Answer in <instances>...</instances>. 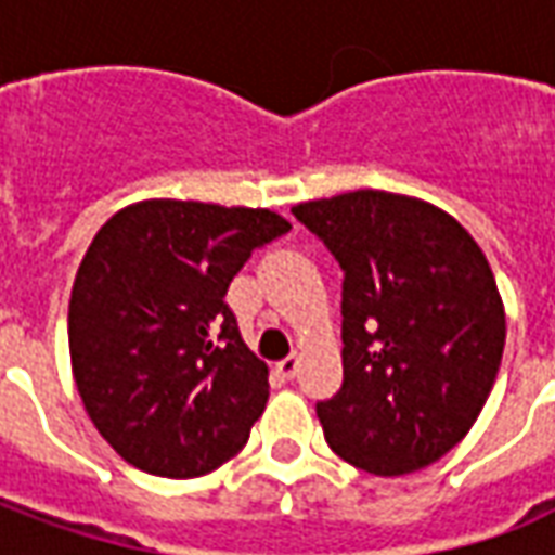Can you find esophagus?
Here are the masks:
<instances>
[{
  "label": "esophagus",
  "instance_id": "obj_1",
  "mask_svg": "<svg viewBox=\"0 0 555 555\" xmlns=\"http://www.w3.org/2000/svg\"><path fill=\"white\" fill-rule=\"evenodd\" d=\"M297 365H300V360H297V353H291V357H285V360L279 362L276 372L285 377V380H291L294 374H297Z\"/></svg>",
  "mask_w": 555,
  "mask_h": 555
}]
</instances>
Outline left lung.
I'll return each instance as SVG.
<instances>
[{
  "label": "left lung",
  "mask_w": 555,
  "mask_h": 555,
  "mask_svg": "<svg viewBox=\"0 0 555 555\" xmlns=\"http://www.w3.org/2000/svg\"><path fill=\"white\" fill-rule=\"evenodd\" d=\"M345 270V384L318 404L330 449L372 476H408L464 440L488 401L505 306L473 234L386 190L291 207Z\"/></svg>",
  "instance_id": "8db88e82"
}]
</instances>
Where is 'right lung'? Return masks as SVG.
Returning a JSON list of instances; mask_svg holds the SVG:
<instances>
[{"instance_id":"1","label":"right lung","mask_w":555,"mask_h":555,"mask_svg":"<svg viewBox=\"0 0 555 555\" xmlns=\"http://www.w3.org/2000/svg\"><path fill=\"white\" fill-rule=\"evenodd\" d=\"M285 231L288 219L267 207L145 198L94 234L67 306L70 372L127 464L195 478L246 446L270 372L246 348L225 291Z\"/></svg>"}]
</instances>
